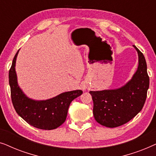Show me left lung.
<instances>
[{
    "label": "left lung",
    "mask_w": 156,
    "mask_h": 156,
    "mask_svg": "<svg viewBox=\"0 0 156 156\" xmlns=\"http://www.w3.org/2000/svg\"><path fill=\"white\" fill-rule=\"evenodd\" d=\"M138 55V69L124 86L116 89L89 91L94 102L95 120L104 126L115 128L131 120L144 107L149 87L146 59L133 45Z\"/></svg>",
    "instance_id": "1"
}]
</instances>
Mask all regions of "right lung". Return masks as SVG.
Listing matches in <instances>:
<instances>
[{"label": "right lung", "mask_w": 156, "mask_h": 156, "mask_svg": "<svg viewBox=\"0 0 156 156\" xmlns=\"http://www.w3.org/2000/svg\"><path fill=\"white\" fill-rule=\"evenodd\" d=\"M18 52L19 50L15 55L9 70V84L15 110L21 118L34 127L43 130L57 129L65 121L71 102L83 91H66L52 99L41 101L30 99L18 84L15 67Z\"/></svg>", "instance_id": "obj_1"}]
</instances>
